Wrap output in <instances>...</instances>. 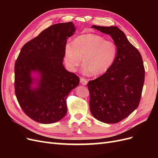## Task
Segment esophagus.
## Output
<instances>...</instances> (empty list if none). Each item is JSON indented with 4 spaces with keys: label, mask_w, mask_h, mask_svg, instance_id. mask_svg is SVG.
<instances>
[{
    "label": "esophagus",
    "mask_w": 158,
    "mask_h": 158,
    "mask_svg": "<svg viewBox=\"0 0 158 158\" xmlns=\"http://www.w3.org/2000/svg\"><path fill=\"white\" fill-rule=\"evenodd\" d=\"M80 82H81V84H82V85H85L87 84V83H88V80L85 79V78H80Z\"/></svg>",
    "instance_id": "esophagus-1"
}]
</instances>
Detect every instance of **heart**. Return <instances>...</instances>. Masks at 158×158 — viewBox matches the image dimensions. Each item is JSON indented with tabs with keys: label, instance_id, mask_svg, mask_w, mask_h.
<instances>
[{
	"label": "heart",
	"instance_id": "b5f03b06",
	"mask_svg": "<svg viewBox=\"0 0 158 158\" xmlns=\"http://www.w3.org/2000/svg\"><path fill=\"white\" fill-rule=\"evenodd\" d=\"M117 45L103 36L89 33L80 35L73 44L67 43L64 51V61L67 69L75 72L82 58L84 70L94 76L104 74L113 64L117 55Z\"/></svg>",
	"mask_w": 158,
	"mask_h": 158
}]
</instances>
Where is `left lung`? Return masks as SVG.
Here are the masks:
<instances>
[{"label":"left lung","mask_w":158,"mask_h":158,"mask_svg":"<svg viewBox=\"0 0 158 158\" xmlns=\"http://www.w3.org/2000/svg\"><path fill=\"white\" fill-rule=\"evenodd\" d=\"M92 28L111 36L118 51L111 67L88 83L89 109L98 121L117 123L139 105L145 77L142 56L118 27L94 25Z\"/></svg>","instance_id":"left-lung-1"}]
</instances>
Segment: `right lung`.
I'll return each mask as SVG.
<instances>
[{"label": "right lung", "mask_w": 158, "mask_h": 158, "mask_svg": "<svg viewBox=\"0 0 158 158\" xmlns=\"http://www.w3.org/2000/svg\"><path fill=\"white\" fill-rule=\"evenodd\" d=\"M75 31L72 22L52 25L26 43L18 56L15 94L23 111L33 121L54 123L67 113L66 98L80 82L63 65L65 45ZM32 73L39 77L33 78Z\"/></svg>", "instance_id": "1"}]
</instances>
